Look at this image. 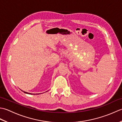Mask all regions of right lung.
Returning <instances> with one entry per match:
<instances>
[{
	"mask_svg": "<svg viewBox=\"0 0 122 122\" xmlns=\"http://www.w3.org/2000/svg\"><path fill=\"white\" fill-rule=\"evenodd\" d=\"M24 93H27V94H31V93H27V92H24Z\"/></svg>",
	"mask_w": 122,
	"mask_h": 122,
	"instance_id": "add662e5",
	"label": "right lung"
}]
</instances>
